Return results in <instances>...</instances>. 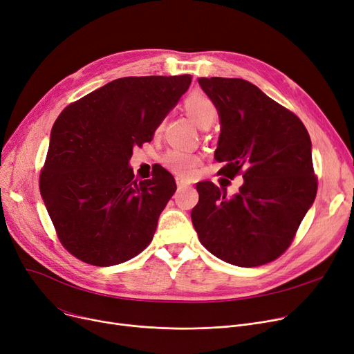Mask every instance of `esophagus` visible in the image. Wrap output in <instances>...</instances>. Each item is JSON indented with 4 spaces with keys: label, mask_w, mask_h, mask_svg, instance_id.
I'll use <instances>...</instances> for the list:
<instances>
[{
    "label": "esophagus",
    "mask_w": 354,
    "mask_h": 354,
    "mask_svg": "<svg viewBox=\"0 0 354 354\" xmlns=\"http://www.w3.org/2000/svg\"><path fill=\"white\" fill-rule=\"evenodd\" d=\"M189 182L187 180V179H183V178H180V176H176V185H178V188H182V187H187Z\"/></svg>",
    "instance_id": "esophagus-1"
}]
</instances>
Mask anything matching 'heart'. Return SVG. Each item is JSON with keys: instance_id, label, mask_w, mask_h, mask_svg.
Here are the masks:
<instances>
[{"instance_id": "heart-1", "label": "heart", "mask_w": 354, "mask_h": 354, "mask_svg": "<svg viewBox=\"0 0 354 354\" xmlns=\"http://www.w3.org/2000/svg\"><path fill=\"white\" fill-rule=\"evenodd\" d=\"M185 110L188 111V115L195 120V123L202 127L208 129L214 124V122L218 118V107L216 104L201 91H192L187 96L183 102ZM165 127V119L159 122L156 126V133H160ZM162 165L179 176H189L195 172L196 166L199 165V159L196 155L180 151V149H169L162 159Z\"/></svg>"}]
</instances>
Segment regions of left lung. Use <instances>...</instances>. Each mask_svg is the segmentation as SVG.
I'll list each match as a JSON object with an SVG mask.
<instances>
[{"label":"left lung","instance_id":"left-lung-1","mask_svg":"<svg viewBox=\"0 0 354 354\" xmlns=\"http://www.w3.org/2000/svg\"><path fill=\"white\" fill-rule=\"evenodd\" d=\"M216 104L221 135L219 172L243 175L238 194L198 182L191 218L201 244L225 263L258 267L291 245L317 194L311 140L303 122L255 84L243 79L201 77Z\"/></svg>","mask_w":354,"mask_h":354}]
</instances>
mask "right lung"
<instances>
[{
  "label": "right lung",
  "mask_w": 354,
  "mask_h": 354,
  "mask_svg": "<svg viewBox=\"0 0 354 354\" xmlns=\"http://www.w3.org/2000/svg\"><path fill=\"white\" fill-rule=\"evenodd\" d=\"M191 82L189 74L122 77L70 103L54 122L40 194L62 245L80 261L116 266L151 244L176 183L163 167L135 179L129 159Z\"/></svg>",
  "instance_id": "add662e5"
}]
</instances>
